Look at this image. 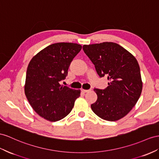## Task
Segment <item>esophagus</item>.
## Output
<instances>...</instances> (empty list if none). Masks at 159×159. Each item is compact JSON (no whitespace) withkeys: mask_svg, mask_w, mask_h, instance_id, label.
<instances>
[{"mask_svg":"<svg viewBox=\"0 0 159 159\" xmlns=\"http://www.w3.org/2000/svg\"><path fill=\"white\" fill-rule=\"evenodd\" d=\"M91 91V89H89V90H86V89H81V91L83 93H88V92H90Z\"/></svg>","mask_w":159,"mask_h":159,"instance_id":"obj_1","label":"esophagus"}]
</instances>
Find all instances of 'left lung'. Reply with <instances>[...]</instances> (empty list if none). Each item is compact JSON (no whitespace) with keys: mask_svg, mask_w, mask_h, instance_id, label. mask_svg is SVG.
I'll return each instance as SVG.
<instances>
[{"mask_svg":"<svg viewBox=\"0 0 159 159\" xmlns=\"http://www.w3.org/2000/svg\"><path fill=\"white\" fill-rule=\"evenodd\" d=\"M83 51L100 77L107 76L108 87L95 89L96 102L91 107L101 119L114 121L132 110L142 90L140 66L131 53L113 42L84 45Z\"/></svg>","mask_w":159,"mask_h":159,"instance_id":"1","label":"left lung"}]
</instances>
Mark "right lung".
<instances>
[{"mask_svg": "<svg viewBox=\"0 0 159 159\" xmlns=\"http://www.w3.org/2000/svg\"><path fill=\"white\" fill-rule=\"evenodd\" d=\"M82 46L74 43L50 45L35 55L28 64L24 91L31 107L50 121L68 115L80 90L60 84L68 74L70 62Z\"/></svg>", "mask_w": 159, "mask_h": 159, "instance_id": "right-lung-1", "label": "right lung"}]
</instances>
